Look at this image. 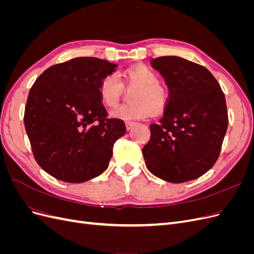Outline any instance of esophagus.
Returning <instances> with one entry per match:
<instances>
[{"instance_id":"1","label":"esophagus","mask_w":254,"mask_h":254,"mask_svg":"<svg viewBox=\"0 0 254 254\" xmlns=\"http://www.w3.org/2000/svg\"><path fill=\"white\" fill-rule=\"evenodd\" d=\"M125 125H126V129H127V130H130V129H131V128L135 125V123H134V122H126Z\"/></svg>"}]
</instances>
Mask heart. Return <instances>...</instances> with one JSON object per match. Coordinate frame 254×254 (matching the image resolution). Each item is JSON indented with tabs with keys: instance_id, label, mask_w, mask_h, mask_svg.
<instances>
[{
	"instance_id": "1",
	"label": "heart",
	"mask_w": 254,
	"mask_h": 254,
	"mask_svg": "<svg viewBox=\"0 0 254 254\" xmlns=\"http://www.w3.org/2000/svg\"><path fill=\"white\" fill-rule=\"evenodd\" d=\"M128 87H136L130 96V104L123 105L111 112L115 119L124 121L147 119L152 109L159 112L164 108L166 94L160 86L159 76L145 65H135L123 72ZM124 92V87L115 73L106 75L99 82L98 96L101 103L108 109L118 106Z\"/></svg>"
}]
</instances>
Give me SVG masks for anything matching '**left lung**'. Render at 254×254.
<instances>
[{
  "instance_id": "1",
  "label": "left lung",
  "mask_w": 254,
  "mask_h": 254,
  "mask_svg": "<svg viewBox=\"0 0 254 254\" xmlns=\"http://www.w3.org/2000/svg\"><path fill=\"white\" fill-rule=\"evenodd\" d=\"M163 76L168 97L163 117L143 147L150 173L172 183L205 174L216 163L228 128L225 94L204 66L177 56L151 59Z\"/></svg>"
}]
</instances>
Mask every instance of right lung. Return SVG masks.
<instances>
[{"label":"right lung","instance_id":"right-lung-1","mask_svg":"<svg viewBox=\"0 0 254 254\" xmlns=\"http://www.w3.org/2000/svg\"><path fill=\"white\" fill-rule=\"evenodd\" d=\"M118 65L78 57L47 68L27 96L24 125L33 155L58 180L80 183L106 171L125 123L108 118L98 86Z\"/></svg>","mask_w":254,"mask_h":254}]
</instances>
